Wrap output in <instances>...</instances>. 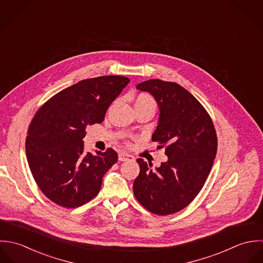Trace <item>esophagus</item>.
I'll use <instances>...</instances> for the list:
<instances>
[{
  "label": "esophagus",
  "instance_id": "obj_1",
  "mask_svg": "<svg viewBox=\"0 0 263 263\" xmlns=\"http://www.w3.org/2000/svg\"><path fill=\"white\" fill-rule=\"evenodd\" d=\"M135 158L131 155H128L126 153H120L119 154V160L121 161H126V160H134Z\"/></svg>",
  "mask_w": 263,
  "mask_h": 263
}]
</instances>
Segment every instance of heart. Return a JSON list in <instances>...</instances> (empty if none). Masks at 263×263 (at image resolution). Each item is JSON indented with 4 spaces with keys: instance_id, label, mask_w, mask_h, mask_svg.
I'll list each match as a JSON object with an SVG mask.
<instances>
[{
    "instance_id": "heart-1",
    "label": "heart",
    "mask_w": 263,
    "mask_h": 263,
    "mask_svg": "<svg viewBox=\"0 0 263 263\" xmlns=\"http://www.w3.org/2000/svg\"><path fill=\"white\" fill-rule=\"evenodd\" d=\"M151 105L156 106L154 99L147 93H139L135 99V105Z\"/></svg>"
}]
</instances>
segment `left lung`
I'll return each mask as SVG.
<instances>
[{
  "label": "left lung",
  "instance_id": "obj_1",
  "mask_svg": "<svg viewBox=\"0 0 263 263\" xmlns=\"http://www.w3.org/2000/svg\"><path fill=\"white\" fill-rule=\"evenodd\" d=\"M158 103L153 141L165 146L167 160L152 168L142 158L133 184L136 199L148 211L167 215L185 209L202 189L216 156L217 138L209 112L175 82L151 79L137 84Z\"/></svg>",
  "mask_w": 263,
  "mask_h": 263
}]
</instances>
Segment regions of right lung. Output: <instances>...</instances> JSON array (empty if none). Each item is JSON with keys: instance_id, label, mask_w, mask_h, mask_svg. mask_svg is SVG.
<instances>
[{"instance_id": "add662e5", "label": "right lung", "mask_w": 263, "mask_h": 263, "mask_svg": "<svg viewBox=\"0 0 263 263\" xmlns=\"http://www.w3.org/2000/svg\"><path fill=\"white\" fill-rule=\"evenodd\" d=\"M130 82L124 76L79 81L52 97L34 115L25 141L32 176L55 204L75 209L96 197L105 173L118 160L112 148L84 154L87 125L102 123Z\"/></svg>"}]
</instances>
